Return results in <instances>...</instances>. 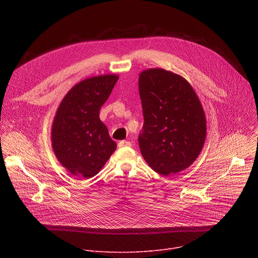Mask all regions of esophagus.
Segmentation results:
<instances>
[{"label": "esophagus", "instance_id": "esophagus-1", "mask_svg": "<svg viewBox=\"0 0 258 258\" xmlns=\"http://www.w3.org/2000/svg\"><path fill=\"white\" fill-rule=\"evenodd\" d=\"M132 146V143L131 142H128V141H120L119 143H118V147H131Z\"/></svg>", "mask_w": 258, "mask_h": 258}]
</instances>
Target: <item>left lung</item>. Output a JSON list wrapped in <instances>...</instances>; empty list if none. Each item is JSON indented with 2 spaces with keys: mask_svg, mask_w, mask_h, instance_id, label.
Masks as SVG:
<instances>
[{
  "mask_svg": "<svg viewBox=\"0 0 258 258\" xmlns=\"http://www.w3.org/2000/svg\"><path fill=\"white\" fill-rule=\"evenodd\" d=\"M144 124L139 135L142 156L162 175L189 167L206 137L202 105L191 85L161 69H147L139 78Z\"/></svg>",
  "mask_w": 258,
  "mask_h": 258,
  "instance_id": "left-lung-1",
  "label": "left lung"
}]
</instances>
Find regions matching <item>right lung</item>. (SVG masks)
I'll list each match as a JSON object with an SVG mask.
<instances>
[{
  "label": "right lung",
  "mask_w": 258,
  "mask_h": 258,
  "mask_svg": "<svg viewBox=\"0 0 258 258\" xmlns=\"http://www.w3.org/2000/svg\"><path fill=\"white\" fill-rule=\"evenodd\" d=\"M117 80L114 75L87 79L66 94L57 110L52 126L53 150L73 175H96L116 149L99 113Z\"/></svg>",
  "instance_id": "add662e5"
}]
</instances>
